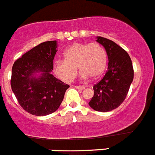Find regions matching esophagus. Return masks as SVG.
Listing matches in <instances>:
<instances>
[{
  "mask_svg": "<svg viewBox=\"0 0 155 155\" xmlns=\"http://www.w3.org/2000/svg\"><path fill=\"white\" fill-rule=\"evenodd\" d=\"M76 88L77 89H79V90H84L85 87L84 86H81V85H77L76 86Z\"/></svg>",
  "mask_w": 155,
  "mask_h": 155,
  "instance_id": "esophagus-1",
  "label": "esophagus"
}]
</instances>
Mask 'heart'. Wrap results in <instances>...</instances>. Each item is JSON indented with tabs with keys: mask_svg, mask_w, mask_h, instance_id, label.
Listing matches in <instances>:
<instances>
[{
	"mask_svg": "<svg viewBox=\"0 0 155 155\" xmlns=\"http://www.w3.org/2000/svg\"><path fill=\"white\" fill-rule=\"evenodd\" d=\"M64 60L53 64V71L64 82H71L77 75L78 68L83 78L96 79L103 74L107 64L105 48L96 42L74 43L64 52Z\"/></svg>",
	"mask_w": 155,
	"mask_h": 155,
	"instance_id": "obj_1",
	"label": "heart"
}]
</instances>
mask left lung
Wrapping results in <instances>:
<instances>
[{
    "mask_svg": "<svg viewBox=\"0 0 155 155\" xmlns=\"http://www.w3.org/2000/svg\"><path fill=\"white\" fill-rule=\"evenodd\" d=\"M96 41L105 49L109 64L105 76L93 86L94 96L88 104L95 111L109 112L125 100L134 79V68L127 52L116 42L101 36Z\"/></svg>",
    "mask_w": 155,
    "mask_h": 155,
    "instance_id": "obj_1",
    "label": "left lung"
}]
</instances>
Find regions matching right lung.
<instances>
[{
    "instance_id": "obj_1",
    "label": "right lung",
    "mask_w": 155,
    "mask_h": 155,
    "mask_svg": "<svg viewBox=\"0 0 155 155\" xmlns=\"http://www.w3.org/2000/svg\"><path fill=\"white\" fill-rule=\"evenodd\" d=\"M57 46L56 40L40 43L23 54L12 67V91L23 109L31 115L54 113L70 87L51 74ZM36 73L41 74L36 77Z\"/></svg>"
}]
</instances>
